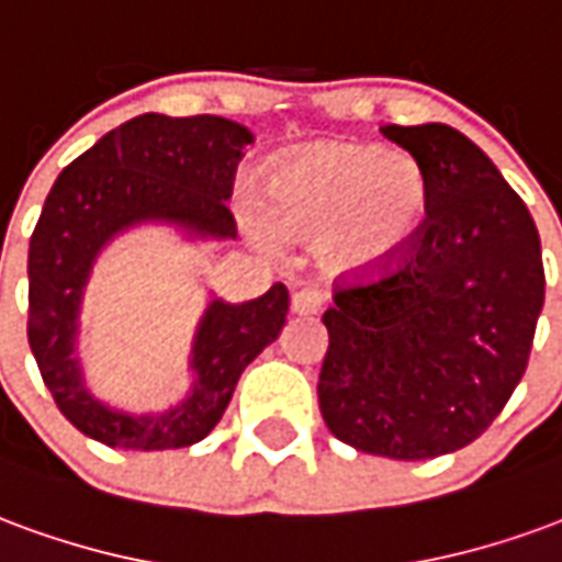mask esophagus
<instances>
[{
  "mask_svg": "<svg viewBox=\"0 0 562 562\" xmlns=\"http://www.w3.org/2000/svg\"><path fill=\"white\" fill-rule=\"evenodd\" d=\"M325 304H328V294L322 289H301L292 297V310L297 316H316V313L325 310Z\"/></svg>",
  "mask_w": 562,
  "mask_h": 562,
  "instance_id": "34e87169",
  "label": "esophagus"
}]
</instances>
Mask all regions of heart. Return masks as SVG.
Here are the masks:
<instances>
[{"label": "heart", "mask_w": 562, "mask_h": 562, "mask_svg": "<svg viewBox=\"0 0 562 562\" xmlns=\"http://www.w3.org/2000/svg\"><path fill=\"white\" fill-rule=\"evenodd\" d=\"M430 204L427 173L409 153L370 144H316L277 161L265 177V216L246 213L258 240L273 228L318 240L334 270H373L401 252Z\"/></svg>", "instance_id": "obj_1"}]
</instances>
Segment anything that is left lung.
I'll use <instances>...</instances> for the list:
<instances>
[{"mask_svg":"<svg viewBox=\"0 0 562 562\" xmlns=\"http://www.w3.org/2000/svg\"><path fill=\"white\" fill-rule=\"evenodd\" d=\"M427 173L401 252L334 280L318 409L346 446L427 460L470 446L527 373L544 304L542 244L494 161L442 123L382 126Z\"/></svg>","mask_w":562,"mask_h":562,"instance_id":"left-lung-1","label":"left lung"}]
</instances>
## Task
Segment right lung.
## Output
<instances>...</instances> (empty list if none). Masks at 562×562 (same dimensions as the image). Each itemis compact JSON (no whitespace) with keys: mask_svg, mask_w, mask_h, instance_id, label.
Returning <instances> with one entry per match:
<instances>
[{"mask_svg":"<svg viewBox=\"0 0 562 562\" xmlns=\"http://www.w3.org/2000/svg\"><path fill=\"white\" fill-rule=\"evenodd\" d=\"M246 144L252 135L222 116L144 114L108 132L56 177L30 240L26 337L56 409L95 442L165 451L204 439L220 424L240 373L285 325L289 289L282 282L249 304L213 301L198 328L195 391L165 415H123L95 403L71 355L92 258L116 232L171 220L198 234L237 237L228 198Z\"/></svg>","mask_w":562,"mask_h":562,"instance_id":"obj_1","label":"right lung"}]
</instances>
